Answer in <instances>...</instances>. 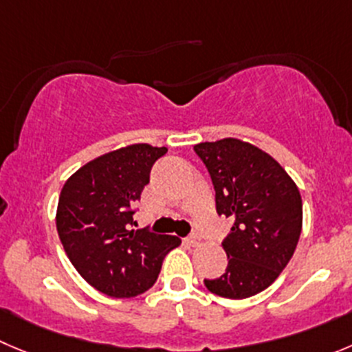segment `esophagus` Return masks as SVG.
<instances>
[{"instance_id": "esophagus-1", "label": "esophagus", "mask_w": 352, "mask_h": 352, "mask_svg": "<svg viewBox=\"0 0 352 352\" xmlns=\"http://www.w3.org/2000/svg\"><path fill=\"white\" fill-rule=\"evenodd\" d=\"M200 240H202V239H200L197 233H192V235L186 239V243H188V245H192V247H197V245H200Z\"/></svg>"}]
</instances>
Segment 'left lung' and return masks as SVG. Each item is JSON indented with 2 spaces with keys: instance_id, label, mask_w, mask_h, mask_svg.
I'll list each match as a JSON object with an SVG mask.
<instances>
[{
  "instance_id": "left-lung-1",
  "label": "left lung",
  "mask_w": 352,
  "mask_h": 352,
  "mask_svg": "<svg viewBox=\"0 0 352 352\" xmlns=\"http://www.w3.org/2000/svg\"><path fill=\"white\" fill-rule=\"evenodd\" d=\"M216 192V210L232 217L223 240L228 266L207 290L247 299L278 278L292 259L302 230V200L287 170L266 152L236 138L193 146Z\"/></svg>"
}]
</instances>
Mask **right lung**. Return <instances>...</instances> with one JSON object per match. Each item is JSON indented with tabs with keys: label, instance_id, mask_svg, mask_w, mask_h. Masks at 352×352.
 Here are the masks:
<instances>
[{
	"label": "right lung",
	"instance_id": "right-lung-1",
	"mask_svg": "<svg viewBox=\"0 0 352 352\" xmlns=\"http://www.w3.org/2000/svg\"><path fill=\"white\" fill-rule=\"evenodd\" d=\"M166 146L146 143L96 157L63 185L56 232L70 263L98 292L129 299L155 283L164 257L182 240L133 230L136 202Z\"/></svg>",
	"mask_w": 352,
	"mask_h": 352
}]
</instances>
